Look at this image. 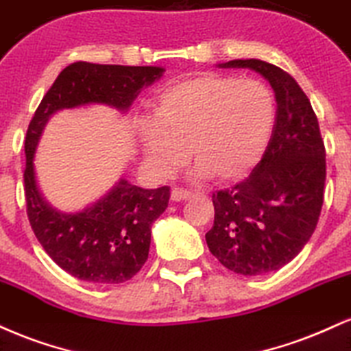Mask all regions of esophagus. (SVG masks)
<instances>
[{
    "label": "esophagus",
    "instance_id": "1",
    "mask_svg": "<svg viewBox=\"0 0 351 351\" xmlns=\"http://www.w3.org/2000/svg\"><path fill=\"white\" fill-rule=\"evenodd\" d=\"M195 195L192 191H187V189H180V187H174L171 192V197L174 202H184L192 199Z\"/></svg>",
    "mask_w": 351,
    "mask_h": 351
}]
</instances>
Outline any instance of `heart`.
Wrapping results in <instances>:
<instances>
[{
  "mask_svg": "<svg viewBox=\"0 0 351 351\" xmlns=\"http://www.w3.org/2000/svg\"><path fill=\"white\" fill-rule=\"evenodd\" d=\"M274 121L276 100L266 84L205 72L160 92L154 125L143 128L139 144L159 176L177 171L191 149L197 174L233 184L261 162Z\"/></svg>",
  "mask_w": 351,
  "mask_h": 351,
  "instance_id": "obj_1",
  "label": "heart"
}]
</instances>
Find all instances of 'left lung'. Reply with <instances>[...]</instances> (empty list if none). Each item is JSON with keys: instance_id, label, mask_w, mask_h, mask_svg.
<instances>
[{"instance_id": "left-lung-1", "label": "left lung", "mask_w": 351, "mask_h": 351, "mask_svg": "<svg viewBox=\"0 0 351 351\" xmlns=\"http://www.w3.org/2000/svg\"><path fill=\"white\" fill-rule=\"evenodd\" d=\"M221 69H251L274 90L276 121L261 162L248 179L213 193L210 253L241 276L273 273L306 246L319 221L327 176L325 146L307 95L282 69L237 59Z\"/></svg>"}]
</instances>
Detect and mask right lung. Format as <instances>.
<instances>
[{"label":"right lung","mask_w":351,"mask_h":351,"mask_svg":"<svg viewBox=\"0 0 351 351\" xmlns=\"http://www.w3.org/2000/svg\"><path fill=\"white\" fill-rule=\"evenodd\" d=\"M162 67H130L73 62L56 78L29 123L24 195L32 232L57 266L82 281L119 284L141 269L149 254L151 226L167 208V185L141 189L121 179L95 204L64 213L44 200L36 182L34 152L45 123L56 111L108 105L128 111L143 86L162 75Z\"/></svg>","instance_id":"1"}]
</instances>
